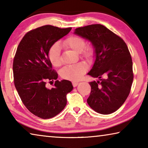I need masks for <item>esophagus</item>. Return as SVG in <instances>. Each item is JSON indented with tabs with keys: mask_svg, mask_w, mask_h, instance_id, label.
Here are the masks:
<instances>
[{
	"mask_svg": "<svg viewBox=\"0 0 148 148\" xmlns=\"http://www.w3.org/2000/svg\"><path fill=\"white\" fill-rule=\"evenodd\" d=\"M78 84H79L78 82H76V81L72 82V85H73L74 87H76L77 85H78Z\"/></svg>",
	"mask_w": 148,
	"mask_h": 148,
	"instance_id": "esophagus-1",
	"label": "esophagus"
}]
</instances>
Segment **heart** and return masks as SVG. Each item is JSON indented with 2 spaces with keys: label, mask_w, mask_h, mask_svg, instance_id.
I'll list each match as a JSON object with an SVG mask.
<instances>
[{
  "label": "heart",
  "mask_w": 148,
  "mask_h": 148,
  "mask_svg": "<svg viewBox=\"0 0 148 148\" xmlns=\"http://www.w3.org/2000/svg\"><path fill=\"white\" fill-rule=\"evenodd\" d=\"M62 44L64 46L70 47L77 53H81L82 56L86 59L90 58L92 54L91 48L87 47L84 49L86 44V41L79 36H72L69 37ZM48 57L53 66L56 67L61 66L62 59L61 56V46L59 43H55L50 47L48 51ZM87 69V64L84 62H80L64 66L60 71V74L64 79L77 80L86 73Z\"/></svg>",
  "instance_id": "1"
}]
</instances>
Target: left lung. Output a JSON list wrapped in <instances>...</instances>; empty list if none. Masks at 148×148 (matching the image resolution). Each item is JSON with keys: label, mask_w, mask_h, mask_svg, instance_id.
<instances>
[{"label": "left lung", "mask_w": 148, "mask_h": 148, "mask_svg": "<svg viewBox=\"0 0 148 148\" xmlns=\"http://www.w3.org/2000/svg\"><path fill=\"white\" fill-rule=\"evenodd\" d=\"M74 33L89 40L94 49L95 61L87 74L99 79L89 83L91 91L87 104L97 113H113L126 101L133 81L132 61L127 44L101 24L79 27Z\"/></svg>", "instance_id": "8db88e82"}]
</instances>
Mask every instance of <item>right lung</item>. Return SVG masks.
Listing matches in <instances>:
<instances>
[{"label": "right lung", "instance_id": "right-lung-1", "mask_svg": "<svg viewBox=\"0 0 148 148\" xmlns=\"http://www.w3.org/2000/svg\"><path fill=\"white\" fill-rule=\"evenodd\" d=\"M45 25L25 35L17 47L13 63L14 85L25 106L32 114L42 119L59 114L66 105V95L73 89L69 80H57L58 74L52 70L49 49L71 31ZM56 80L53 88L46 82Z\"/></svg>", "mask_w": 148, "mask_h": 148}]
</instances>
